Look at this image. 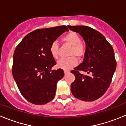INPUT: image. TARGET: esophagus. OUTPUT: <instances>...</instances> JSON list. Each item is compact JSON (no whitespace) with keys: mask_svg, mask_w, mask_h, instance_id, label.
<instances>
[{"mask_svg":"<svg viewBox=\"0 0 126 126\" xmlns=\"http://www.w3.org/2000/svg\"><path fill=\"white\" fill-rule=\"evenodd\" d=\"M69 73V71H67V70H65V71H64V73H65V74H67V73Z\"/></svg>","mask_w":126,"mask_h":126,"instance_id":"esophagus-1","label":"esophagus"}]
</instances>
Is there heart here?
<instances>
[{
  "instance_id": "heart-1",
  "label": "heart",
  "mask_w": 126,
  "mask_h": 126,
  "mask_svg": "<svg viewBox=\"0 0 126 126\" xmlns=\"http://www.w3.org/2000/svg\"><path fill=\"white\" fill-rule=\"evenodd\" d=\"M62 41L68 45H71L68 53L69 57L62 59L57 62V67L65 70L72 69L77 65V60L75 57L81 59L86 53V46L81 42V38L76 32H70L62 37ZM49 50L50 54L54 59H57L59 55V44L57 41H53L50 45Z\"/></svg>"
}]
</instances>
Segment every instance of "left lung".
<instances>
[{
	"label": "left lung",
	"instance_id": "left-lung-1",
	"mask_svg": "<svg viewBox=\"0 0 126 126\" xmlns=\"http://www.w3.org/2000/svg\"><path fill=\"white\" fill-rule=\"evenodd\" d=\"M86 42L83 62L71 71L75 80L71 85L73 96L81 100H96L103 96L112 82L117 62L112 45L97 30L86 26H68ZM86 72V75L80 73Z\"/></svg>",
	"mask_w": 126,
	"mask_h": 126
}]
</instances>
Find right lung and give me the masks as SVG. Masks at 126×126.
Wrapping results in <instances>:
<instances>
[{
    "label": "right lung",
    "mask_w": 126,
    "mask_h": 126,
    "mask_svg": "<svg viewBox=\"0 0 126 126\" xmlns=\"http://www.w3.org/2000/svg\"><path fill=\"white\" fill-rule=\"evenodd\" d=\"M65 31L66 26L38 29L28 34L16 47L13 55L12 73L23 97L30 103L43 105L55 95L58 81L64 77L56 65L50 45Z\"/></svg>",
    "instance_id": "obj_1"
}]
</instances>
